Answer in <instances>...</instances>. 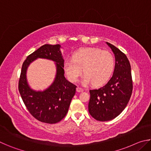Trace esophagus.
Listing matches in <instances>:
<instances>
[{
  "label": "esophagus",
  "mask_w": 151,
  "mask_h": 151,
  "mask_svg": "<svg viewBox=\"0 0 151 151\" xmlns=\"http://www.w3.org/2000/svg\"><path fill=\"white\" fill-rule=\"evenodd\" d=\"M76 91L78 92V93H81V92H83L84 91V89L82 88L80 86H78L77 88H76Z\"/></svg>",
  "instance_id": "1"
}]
</instances>
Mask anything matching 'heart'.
I'll use <instances>...</instances> for the list:
<instances>
[{
    "instance_id": "heart-1",
    "label": "heart",
    "mask_w": 151,
    "mask_h": 151,
    "mask_svg": "<svg viewBox=\"0 0 151 151\" xmlns=\"http://www.w3.org/2000/svg\"><path fill=\"white\" fill-rule=\"evenodd\" d=\"M114 66L115 60L111 52L97 48H85L76 51L73 59L65 60L63 66L70 81H77L83 69L84 83L100 86L111 78Z\"/></svg>"
}]
</instances>
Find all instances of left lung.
I'll list each match as a JSON object with an SVG mask.
<instances>
[{
	"label": "left lung",
	"mask_w": 151,
	"mask_h": 151,
	"mask_svg": "<svg viewBox=\"0 0 151 151\" xmlns=\"http://www.w3.org/2000/svg\"><path fill=\"white\" fill-rule=\"evenodd\" d=\"M115 56L113 75L105 85L90 90L88 112L99 121L116 118L127 106L132 92L131 68L127 56L118 48L106 42Z\"/></svg>",
	"instance_id": "left-lung-1"
}]
</instances>
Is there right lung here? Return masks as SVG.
Wrapping results in <instances>:
<instances>
[{"label": "right lung", "mask_w": 151, "mask_h": 151, "mask_svg": "<svg viewBox=\"0 0 151 151\" xmlns=\"http://www.w3.org/2000/svg\"><path fill=\"white\" fill-rule=\"evenodd\" d=\"M60 48V45H45L28 56L22 64L19 81V93L28 111L38 121L48 124L57 123L66 116L76 93V86L64 76V60ZM37 58H47L57 63L58 72L54 83L43 92L30 89L26 78L27 67Z\"/></svg>", "instance_id": "add662e5"}]
</instances>
